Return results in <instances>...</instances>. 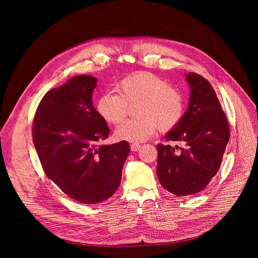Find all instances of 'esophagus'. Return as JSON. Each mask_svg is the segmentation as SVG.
I'll list each match as a JSON object with an SVG mask.
<instances>
[{
  "label": "esophagus",
  "instance_id": "obj_1",
  "mask_svg": "<svg viewBox=\"0 0 258 258\" xmlns=\"http://www.w3.org/2000/svg\"><path fill=\"white\" fill-rule=\"evenodd\" d=\"M140 147H141V145H140V144H137V143L131 144V150H132V152H138V151L140 150Z\"/></svg>",
  "mask_w": 258,
  "mask_h": 258
}]
</instances>
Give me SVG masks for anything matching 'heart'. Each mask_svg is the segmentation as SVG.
<instances>
[{"label":"heart","mask_w":258,"mask_h":258,"mask_svg":"<svg viewBox=\"0 0 258 258\" xmlns=\"http://www.w3.org/2000/svg\"><path fill=\"white\" fill-rule=\"evenodd\" d=\"M119 93H105L97 102L99 115L118 124L128 111V104L140 103L136 119L124 121L116 130L121 140L139 143L150 139L157 127L170 131L177 126L185 113L184 98L165 79L150 72L127 76L117 85Z\"/></svg>","instance_id":"heart-1"}]
</instances>
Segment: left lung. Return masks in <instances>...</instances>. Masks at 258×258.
I'll list each match as a JSON object with an SVG mask.
<instances>
[{"label":"left lung","mask_w":258,"mask_h":258,"mask_svg":"<svg viewBox=\"0 0 258 258\" xmlns=\"http://www.w3.org/2000/svg\"><path fill=\"white\" fill-rule=\"evenodd\" d=\"M190 101L180 123L166 135V141L183 147L158 144L157 174L162 187L177 197L204 190L218 173L230 128L226 114L209 81L197 73H187Z\"/></svg>","instance_id":"obj_1"}]
</instances>
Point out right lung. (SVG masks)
<instances>
[{
  "instance_id": "add662e5",
  "label": "right lung",
  "mask_w": 258,
  "mask_h": 258,
  "mask_svg": "<svg viewBox=\"0 0 258 258\" xmlns=\"http://www.w3.org/2000/svg\"><path fill=\"white\" fill-rule=\"evenodd\" d=\"M97 79L72 77L40 100L32 139L47 177L76 202L97 204L118 189L130 144L102 145L110 134L95 110L92 94Z\"/></svg>"
}]
</instances>
